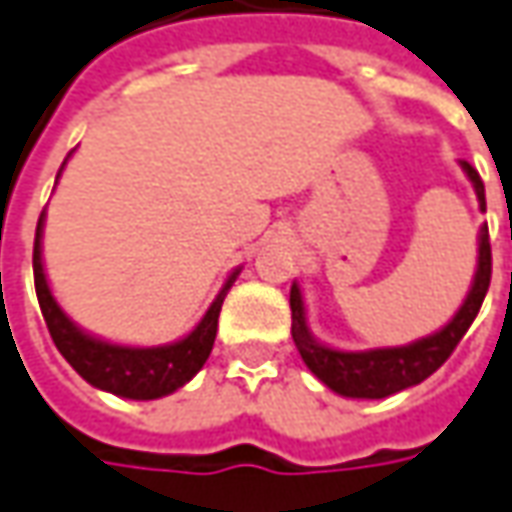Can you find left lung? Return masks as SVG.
<instances>
[{"mask_svg": "<svg viewBox=\"0 0 512 512\" xmlns=\"http://www.w3.org/2000/svg\"><path fill=\"white\" fill-rule=\"evenodd\" d=\"M461 168L473 180L481 203V212L487 209L484 203V183L478 171L467 160H461ZM490 275H493V252H490V232L481 226V243H478V272L473 280V289L464 300V306L456 312V318L447 323L441 332L430 338H421L410 346H392V349H372V352H338L329 346L318 344L309 329H306V315H303V298H300L298 283L292 286L289 306H292V338L298 346L303 364L321 378L326 387L346 398H387L401 389L415 387L424 378H430L435 369L441 367L458 341L467 335L470 323L476 321L478 309L484 303V295L490 289Z\"/></svg>", "mask_w": 512, "mask_h": 512, "instance_id": "left-lung-1", "label": "left lung"}]
</instances>
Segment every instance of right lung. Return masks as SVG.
Wrapping results in <instances>:
<instances>
[{"instance_id": "right-lung-1", "label": "right lung", "mask_w": 512, "mask_h": 512, "mask_svg": "<svg viewBox=\"0 0 512 512\" xmlns=\"http://www.w3.org/2000/svg\"><path fill=\"white\" fill-rule=\"evenodd\" d=\"M42 220L45 214H39L34 240V283L36 298L42 318L48 323V332L54 338L56 349L62 352V358L77 369L79 375L94 384V387L134 398V401H151V398H163L168 392L180 389L186 381H191L209 358L217 335V318H220V306L226 298V289L232 286V278L226 280L223 292L214 298L209 312L203 315V321L194 326L183 341L168 346H151V349H134V346H117L97 341L91 335H85L74 323L65 318V312L56 306L54 295L48 289L45 269H42Z\"/></svg>"}]
</instances>
